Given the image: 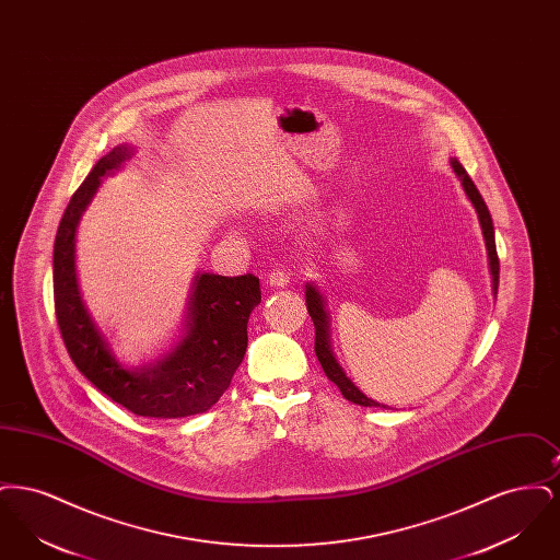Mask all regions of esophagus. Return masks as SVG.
I'll list each match as a JSON object with an SVG mask.
<instances>
[{
    "label": "esophagus",
    "instance_id": "esophagus-1",
    "mask_svg": "<svg viewBox=\"0 0 560 560\" xmlns=\"http://www.w3.org/2000/svg\"><path fill=\"white\" fill-rule=\"evenodd\" d=\"M267 283L270 288H285L290 283V272L285 268H272L267 275Z\"/></svg>",
    "mask_w": 560,
    "mask_h": 560
}]
</instances>
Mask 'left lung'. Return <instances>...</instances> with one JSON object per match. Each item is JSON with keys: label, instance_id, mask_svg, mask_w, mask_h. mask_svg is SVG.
<instances>
[{"label": "left lung", "instance_id": "obj_1", "mask_svg": "<svg viewBox=\"0 0 560 560\" xmlns=\"http://www.w3.org/2000/svg\"><path fill=\"white\" fill-rule=\"evenodd\" d=\"M450 163H452L455 176L459 178V183L464 187V192L468 195V199L472 201L475 210L479 213L480 229H482V237H485V245H487V256H489V270H491V279H493V293H498V285H500V258H498V249H495V231H493L491 213H489L482 197H480L479 188L475 187L472 178L466 174L462 163L457 160H452ZM304 293H306L308 315H311V319L315 323V352H317V359H319L323 372L340 388L345 399L350 400V402H357V405H363V407H380V402H375L368 395H363L352 384V380L348 377L345 370L340 368V363L336 361L334 350H331V340H329V313L325 311L327 304H325L323 293L313 283H306V292Z\"/></svg>", "mask_w": 560, "mask_h": 560}]
</instances>
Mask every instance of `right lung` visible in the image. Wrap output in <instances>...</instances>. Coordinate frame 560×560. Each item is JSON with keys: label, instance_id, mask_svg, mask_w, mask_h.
Segmentation results:
<instances>
[{"label": "right lung", "instance_id": "obj_1", "mask_svg": "<svg viewBox=\"0 0 560 560\" xmlns=\"http://www.w3.org/2000/svg\"><path fill=\"white\" fill-rule=\"evenodd\" d=\"M132 153V147L121 144L98 160L62 213L54 241L56 319L75 368L108 399L142 418H187L218 402L237 372L247 348V320L262 300L260 279L249 272H197L180 342L155 363L132 370L121 365L81 298L75 235L101 178Z\"/></svg>", "mask_w": 560, "mask_h": 560}]
</instances>
